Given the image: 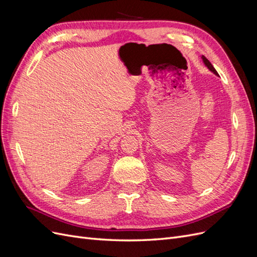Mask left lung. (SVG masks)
Wrapping results in <instances>:
<instances>
[{
    "label": "left lung",
    "instance_id": "1",
    "mask_svg": "<svg viewBox=\"0 0 257 257\" xmlns=\"http://www.w3.org/2000/svg\"><path fill=\"white\" fill-rule=\"evenodd\" d=\"M201 59H203V62L205 63V65L208 67L209 71H211L214 75H219V74H217V72L215 71V68L212 66V64L210 63V61H209L205 56H201Z\"/></svg>",
    "mask_w": 257,
    "mask_h": 257
}]
</instances>
